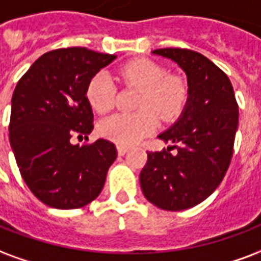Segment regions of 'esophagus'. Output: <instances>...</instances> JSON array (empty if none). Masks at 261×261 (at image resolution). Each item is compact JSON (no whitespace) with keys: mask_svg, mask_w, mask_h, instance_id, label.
<instances>
[{"mask_svg":"<svg viewBox=\"0 0 261 261\" xmlns=\"http://www.w3.org/2000/svg\"><path fill=\"white\" fill-rule=\"evenodd\" d=\"M127 150H128V148H127V146L117 145V153H119L120 156L125 155V153H127Z\"/></svg>","mask_w":261,"mask_h":261,"instance_id":"obj_1","label":"esophagus"}]
</instances>
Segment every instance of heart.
Wrapping results in <instances>:
<instances>
[{
  "label": "heart",
  "instance_id": "heart-1",
  "mask_svg": "<svg viewBox=\"0 0 261 261\" xmlns=\"http://www.w3.org/2000/svg\"><path fill=\"white\" fill-rule=\"evenodd\" d=\"M116 77L124 84L140 87L134 113H116L99 123V134L120 145H134L158 125V114L173 120L184 109L188 86L182 77L167 74L163 66L149 59H134L117 70ZM116 87L106 71H98L87 84L88 103L98 113H106L115 105Z\"/></svg>",
  "mask_w": 261,
  "mask_h": 261
}]
</instances>
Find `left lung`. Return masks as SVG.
Returning a JSON list of instances; mask_svg holds the SVG:
<instances>
[{
	"instance_id": "8db88e82",
	"label": "left lung",
	"mask_w": 261,
	"mask_h": 261,
	"mask_svg": "<svg viewBox=\"0 0 261 261\" xmlns=\"http://www.w3.org/2000/svg\"><path fill=\"white\" fill-rule=\"evenodd\" d=\"M155 55L174 61L187 74L188 101L160 140L174 145L148 152L140 173L142 192L159 209L194 207L213 194L229 167L238 128V103L228 76L199 52L160 48ZM177 149L175 154L169 150Z\"/></svg>"
}]
</instances>
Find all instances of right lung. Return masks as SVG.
Wrapping results in <instances>:
<instances>
[{"label":"right lung","mask_w":261,"mask_h":261,"mask_svg":"<svg viewBox=\"0 0 261 261\" xmlns=\"http://www.w3.org/2000/svg\"><path fill=\"white\" fill-rule=\"evenodd\" d=\"M115 59L84 47L54 49L17 82L9 141L24 182L47 206L79 209L101 194L117 158L115 144L101 138L80 146L70 138L87 137L94 128L87 84Z\"/></svg>","instance_id":"1"}]
</instances>
